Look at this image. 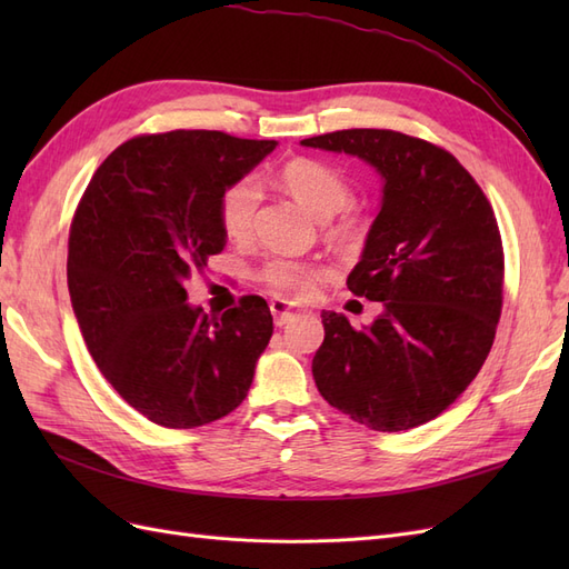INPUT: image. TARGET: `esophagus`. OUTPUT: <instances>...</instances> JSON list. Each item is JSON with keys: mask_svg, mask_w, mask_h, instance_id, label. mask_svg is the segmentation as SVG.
<instances>
[{"mask_svg": "<svg viewBox=\"0 0 569 569\" xmlns=\"http://www.w3.org/2000/svg\"><path fill=\"white\" fill-rule=\"evenodd\" d=\"M270 313H272L274 325H284V322H289L291 318L297 316L295 308H291L289 301H284V299H272L270 301Z\"/></svg>", "mask_w": 569, "mask_h": 569, "instance_id": "34e87169", "label": "esophagus"}]
</instances>
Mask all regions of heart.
<instances>
[{
    "mask_svg": "<svg viewBox=\"0 0 569 569\" xmlns=\"http://www.w3.org/2000/svg\"><path fill=\"white\" fill-rule=\"evenodd\" d=\"M282 184L308 213L320 220L332 218L343 211L353 199V189L337 168L316 159H295L282 168ZM258 201H261V182L253 176L239 178L220 197L218 216L222 232L230 239H244L253 228ZM363 232V222L356 216H347L335 228L339 239H356ZM327 270L311 261H295V258H274L263 268V280L272 291L287 299H308L325 278Z\"/></svg>",
    "mask_w": 569,
    "mask_h": 569,
    "instance_id": "b5f03b06",
    "label": "heart"
}]
</instances>
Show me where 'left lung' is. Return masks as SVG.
I'll return each mask as SVG.
<instances>
[{
    "mask_svg": "<svg viewBox=\"0 0 569 569\" xmlns=\"http://www.w3.org/2000/svg\"><path fill=\"white\" fill-rule=\"evenodd\" d=\"M301 144L363 159L382 178L380 213L347 280L356 297L382 301V313L353 330L347 316L322 311L318 391L377 432L435 420L485 366L501 318L491 203L453 153L418 137L356 128Z\"/></svg>",
    "mask_w": 569,
    "mask_h": 569,
    "instance_id": "left-lung-1",
    "label": "left lung"
}]
</instances>
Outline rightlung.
I'll use <instances>...</instances> for the list:
<instances>
[{"instance_id": "add662e5", "label": "right lung", "mask_w": 569, "mask_h": 569, "mask_svg": "<svg viewBox=\"0 0 569 569\" xmlns=\"http://www.w3.org/2000/svg\"><path fill=\"white\" fill-rule=\"evenodd\" d=\"M218 130L142 134L97 168L68 237V291L107 382L144 418L192 429L247 399L272 337L266 299L222 316L187 303L184 282L226 249V189L274 149Z\"/></svg>"}]
</instances>
